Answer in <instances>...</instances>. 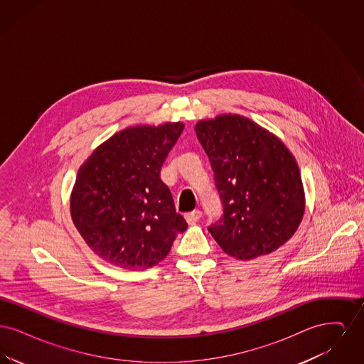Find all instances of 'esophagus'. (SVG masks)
<instances>
[{"instance_id": "obj_1", "label": "esophagus", "mask_w": 364, "mask_h": 364, "mask_svg": "<svg viewBox=\"0 0 364 364\" xmlns=\"http://www.w3.org/2000/svg\"><path fill=\"white\" fill-rule=\"evenodd\" d=\"M202 217V211L200 210H192L190 213L186 214V220L188 221V224H196Z\"/></svg>"}]
</instances>
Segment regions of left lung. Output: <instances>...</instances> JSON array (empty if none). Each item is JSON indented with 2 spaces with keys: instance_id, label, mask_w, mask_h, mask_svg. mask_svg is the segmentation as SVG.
Here are the masks:
<instances>
[{
  "instance_id": "8db88e82",
  "label": "left lung",
  "mask_w": 364,
  "mask_h": 364,
  "mask_svg": "<svg viewBox=\"0 0 364 364\" xmlns=\"http://www.w3.org/2000/svg\"><path fill=\"white\" fill-rule=\"evenodd\" d=\"M224 213L208 232L228 255H267L294 236L304 214V191L294 156L258 124L218 116L196 124Z\"/></svg>"
}]
</instances>
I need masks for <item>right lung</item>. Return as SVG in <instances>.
<instances>
[{
    "label": "right lung",
    "instance_id": "right-lung-1",
    "mask_svg": "<svg viewBox=\"0 0 364 364\" xmlns=\"http://www.w3.org/2000/svg\"><path fill=\"white\" fill-rule=\"evenodd\" d=\"M183 128L181 122L127 128L79 169L70 215L101 258L122 269H149L169 254L176 236L188 228L161 178Z\"/></svg>",
    "mask_w": 364,
    "mask_h": 364
}]
</instances>
